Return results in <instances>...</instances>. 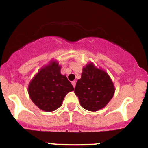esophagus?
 I'll return each instance as SVG.
<instances>
[{
	"mask_svg": "<svg viewBox=\"0 0 148 148\" xmlns=\"http://www.w3.org/2000/svg\"><path fill=\"white\" fill-rule=\"evenodd\" d=\"M72 86H74V88H75V86H76V81H73L72 82Z\"/></svg>",
	"mask_w": 148,
	"mask_h": 148,
	"instance_id": "34e87169",
	"label": "esophagus"
}]
</instances>
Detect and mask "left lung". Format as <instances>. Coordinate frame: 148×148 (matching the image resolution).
<instances>
[{"mask_svg":"<svg viewBox=\"0 0 148 148\" xmlns=\"http://www.w3.org/2000/svg\"><path fill=\"white\" fill-rule=\"evenodd\" d=\"M115 87L109 75L93 62L83 68L81 78L76 82L74 93L81 106L89 111L104 108L115 93Z\"/></svg>","mask_w":148,"mask_h":148,"instance_id":"1","label":"left lung"}]
</instances>
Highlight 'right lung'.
<instances>
[{
    "mask_svg": "<svg viewBox=\"0 0 148 148\" xmlns=\"http://www.w3.org/2000/svg\"><path fill=\"white\" fill-rule=\"evenodd\" d=\"M61 66L56 60L42 67L28 85V95L39 108L51 112L62 106L64 97L74 87L67 76L60 73Z\"/></svg>",
    "mask_w": 148,
    "mask_h": 148,
    "instance_id": "obj_1",
    "label": "right lung"
}]
</instances>
